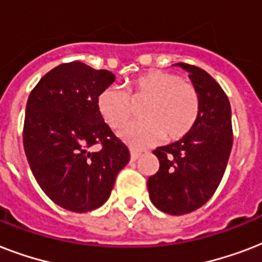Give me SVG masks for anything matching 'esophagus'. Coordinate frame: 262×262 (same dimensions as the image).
Masks as SVG:
<instances>
[{"label": "esophagus", "instance_id": "esophagus-1", "mask_svg": "<svg viewBox=\"0 0 262 262\" xmlns=\"http://www.w3.org/2000/svg\"><path fill=\"white\" fill-rule=\"evenodd\" d=\"M140 155H141V152L136 151V149H133V148H132V149H130V160H132V162H135V160L139 159Z\"/></svg>", "mask_w": 262, "mask_h": 262}]
</instances>
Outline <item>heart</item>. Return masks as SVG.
<instances>
[{"label": "heart", "instance_id": "obj_1", "mask_svg": "<svg viewBox=\"0 0 262 262\" xmlns=\"http://www.w3.org/2000/svg\"><path fill=\"white\" fill-rule=\"evenodd\" d=\"M143 100H148L143 108L147 119L126 123L118 133L132 147H149L163 136L167 140L181 139L199 117L200 98L194 85L163 71L139 76L127 91L118 85L103 90L98 96V108L107 125L118 129L133 115L135 102Z\"/></svg>", "mask_w": 262, "mask_h": 262}]
</instances>
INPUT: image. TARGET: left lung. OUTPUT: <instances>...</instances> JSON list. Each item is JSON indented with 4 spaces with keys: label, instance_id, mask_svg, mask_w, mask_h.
<instances>
[{
    "label": "left lung",
    "instance_id": "obj_1",
    "mask_svg": "<svg viewBox=\"0 0 262 262\" xmlns=\"http://www.w3.org/2000/svg\"><path fill=\"white\" fill-rule=\"evenodd\" d=\"M199 92L197 121L182 139L156 148L159 171L148 178L149 199L168 215H185L203 207L219 186L232 148L231 106L226 92L201 68L175 63Z\"/></svg>",
    "mask_w": 262,
    "mask_h": 262
}]
</instances>
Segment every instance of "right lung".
I'll return each mask as SVG.
<instances>
[{
  "label": "right lung",
  "mask_w": 262,
  "mask_h": 262,
  "mask_svg": "<svg viewBox=\"0 0 262 262\" xmlns=\"http://www.w3.org/2000/svg\"><path fill=\"white\" fill-rule=\"evenodd\" d=\"M114 80L111 72L73 61L51 69L28 96L23 129L27 160L47 197L68 211L102 207L130 159L98 108V96ZM96 143L101 151H90Z\"/></svg>",
  "instance_id": "1"
}]
</instances>
